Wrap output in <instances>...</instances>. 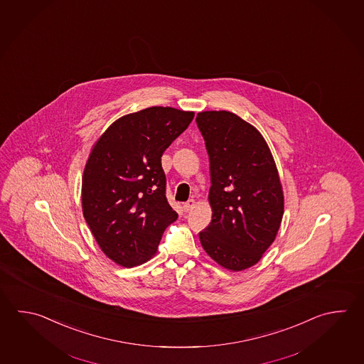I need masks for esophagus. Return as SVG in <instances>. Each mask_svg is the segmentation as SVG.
Listing matches in <instances>:
<instances>
[{"label": "esophagus", "mask_w": 364, "mask_h": 364, "mask_svg": "<svg viewBox=\"0 0 364 364\" xmlns=\"http://www.w3.org/2000/svg\"><path fill=\"white\" fill-rule=\"evenodd\" d=\"M194 206H196V202H194V199H189L188 202L184 203L183 208H184V211H186V213H189V211H192L193 208H194Z\"/></svg>", "instance_id": "obj_1"}]
</instances>
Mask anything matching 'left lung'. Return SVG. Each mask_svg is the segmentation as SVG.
Wrapping results in <instances>:
<instances>
[{
  "label": "left lung",
  "mask_w": 364,
  "mask_h": 364,
  "mask_svg": "<svg viewBox=\"0 0 364 364\" xmlns=\"http://www.w3.org/2000/svg\"><path fill=\"white\" fill-rule=\"evenodd\" d=\"M210 158L213 220L199 233L207 255L223 268L254 267L274 242L284 197L274 158L252 124L227 110L197 114Z\"/></svg>",
  "instance_id": "1"
}]
</instances>
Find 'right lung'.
Instances as JSON below:
<instances>
[{"mask_svg":"<svg viewBox=\"0 0 364 364\" xmlns=\"http://www.w3.org/2000/svg\"><path fill=\"white\" fill-rule=\"evenodd\" d=\"M194 112L151 107L118 118L96 140L82 176V213L100 250L132 268L157 252L178 219L166 198L161 157Z\"/></svg>","mask_w":364,"mask_h":364,"instance_id":"add662e5","label":"right lung"}]
</instances>
